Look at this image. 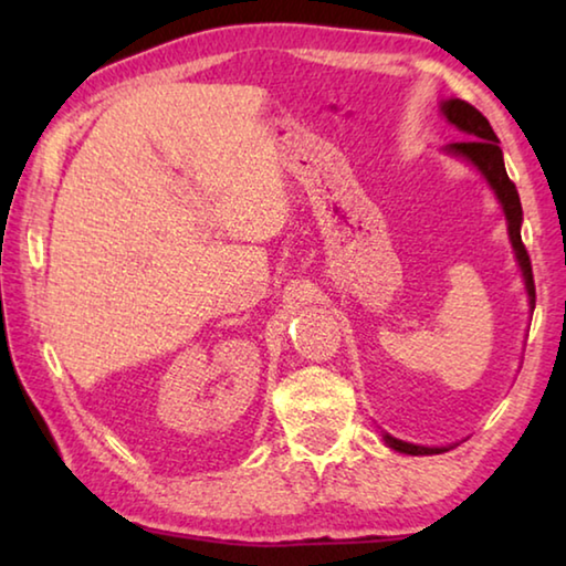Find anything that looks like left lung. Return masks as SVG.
<instances>
[{
    "mask_svg": "<svg viewBox=\"0 0 566 566\" xmlns=\"http://www.w3.org/2000/svg\"><path fill=\"white\" fill-rule=\"evenodd\" d=\"M439 112L444 114V119L452 124V127H457L467 137L464 142H452V145H447L444 151L449 157H457V159L467 161V165H472L479 175L484 177L486 185H490V189L496 197V202H500V207H502L504 219H506V232H510V242L514 249V260H516V264H520L524 290H526V296H530V306L534 310L532 262L522 244V202H520V195H516L514 181L506 177L500 139H496L492 124L486 122L484 114L474 109L472 104H467L464 99H457V97L442 99L439 102ZM381 439H385V444L389 449H395V452L411 454V457L442 454L454 447V444H449V447L411 444V442H405V439H397L387 432L381 434Z\"/></svg>",
    "mask_w": 566,
    "mask_h": 566,
    "instance_id": "8db88e82",
    "label": "left lung"
}]
</instances>
